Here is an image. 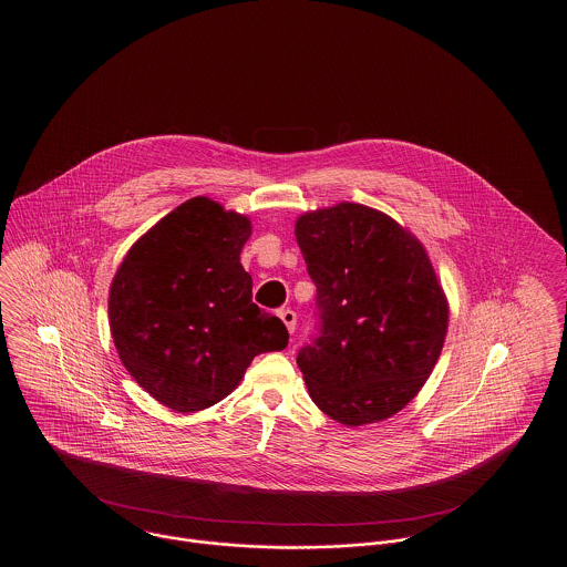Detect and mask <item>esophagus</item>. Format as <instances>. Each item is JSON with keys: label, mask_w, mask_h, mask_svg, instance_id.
I'll list each match as a JSON object with an SVG mask.
<instances>
[{"label": "esophagus", "mask_w": 567, "mask_h": 567, "mask_svg": "<svg viewBox=\"0 0 567 567\" xmlns=\"http://www.w3.org/2000/svg\"><path fill=\"white\" fill-rule=\"evenodd\" d=\"M278 317L282 319V323L287 324V329H289V333H293L296 331V324H297V315L293 312V310H280L278 312Z\"/></svg>", "instance_id": "1"}]
</instances>
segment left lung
<instances>
[{
  "mask_svg": "<svg viewBox=\"0 0 567 567\" xmlns=\"http://www.w3.org/2000/svg\"><path fill=\"white\" fill-rule=\"evenodd\" d=\"M317 333L297 352L312 402L359 427L400 412L442 352L449 303L432 261L391 216L338 204L297 218Z\"/></svg>",
  "mask_w": 567,
  "mask_h": 567,
  "instance_id": "obj_1",
  "label": "left lung"
}]
</instances>
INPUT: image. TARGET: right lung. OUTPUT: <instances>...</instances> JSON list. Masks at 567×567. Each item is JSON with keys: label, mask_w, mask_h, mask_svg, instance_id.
Returning a JSON list of instances; mask_svg holds the SVG:
<instances>
[{"label": "right lung", "mask_w": 567, "mask_h": 567, "mask_svg": "<svg viewBox=\"0 0 567 567\" xmlns=\"http://www.w3.org/2000/svg\"><path fill=\"white\" fill-rule=\"evenodd\" d=\"M250 220L193 197L132 246L110 287V329L135 382L176 412L227 398L261 352L289 344L252 303L240 252Z\"/></svg>", "instance_id": "obj_1"}]
</instances>
